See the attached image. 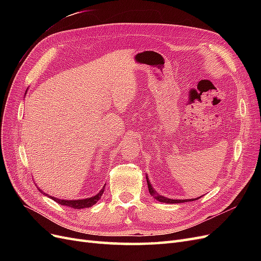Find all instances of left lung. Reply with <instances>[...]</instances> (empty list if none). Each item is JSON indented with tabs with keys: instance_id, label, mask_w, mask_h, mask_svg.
I'll use <instances>...</instances> for the list:
<instances>
[{
	"instance_id": "8db88e82",
	"label": "left lung",
	"mask_w": 261,
	"mask_h": 261,
	"mask_svg": "<svg viewBox=\"0 0 261 261\" xmlns=\"http://www.w3.org/2000/svg\"><path fill=\"white\" fill-rule=\"evenodd\" d=\"M147 183H148V189H149V193H150V195H151L153 198H155L158 201H160V202H165V203H180V202H186L187 200H185V199H179V200H176V199H170V198H167V197H163V196H161V195H159L158 194L154 189L152 188V186H151V184L149 183V180H148V178H147ZM198 199V198H197ZM192 200H196V199H188V201H192Z\"/></svg>"
}]
</instances>
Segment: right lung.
Masks as SVG:
<instances>
[{
  "label": "right lung",
  "instance_id": "right-lung-1",
  "mask_svg": "<svg viewBox=\"0 0 261 261\" xmlns=\"http://www.w3.org/2000/svg\"><path fill=\"white\" fill-rule=\"evenodd\" d=\"M105 192V187L101 189L100 193H98L96 196L93 197H90V198H86V199H78V200H62V199H59V198H54V197H51V198L57 201L58 203L62 204V206H67V207H70L73 209H84V208H89V207H92L94 203H97V201L101 198L102 194H103Z\"/></svg>",
  "mask_w": 261,
  "mask_h": 261
}]
</instances>
